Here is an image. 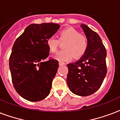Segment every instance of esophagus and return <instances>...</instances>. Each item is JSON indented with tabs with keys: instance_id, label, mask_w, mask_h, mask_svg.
<instances>
[{
	"instance_id": "34e87169",
	"label": "esophagus",
	"mask_w": 120,
	"mask_h": 120,
	"mask_svg": "<svg viewBox=\"0 0 120 120\" xmlns=\"http://www.w3.org/2000/svg\"><path fill=\"white\" fill-rule=\"evenodd\" d=\"M65 64V63L63 62H61V61H60L59 62V65H64Z\"/></svg>"
}]
</instances>
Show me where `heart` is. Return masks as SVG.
I'll return each instance as SVG.
<instances>
[{
  "label": "heart",
  "mask_w": 120,
  "mask_h": 120,
  "mask_svg": "<svg viewBox=\"0 0 120 120\" xmlns=\"http://www.w3.org/2000/svg\"><path fill=\"white\" fill-rule=\"evenodd\" d=\"M65 42L63 45L62 51L55 56V58L60 61H68L73 58H80L86 54L89 46L87 37L80 33L74 27H69L61 30L58 33V40L51 37L46 40V45L50 52L57 51L60 42Z\"/></svg>",
  "instance_id": "heart-1"
}]
</instances>
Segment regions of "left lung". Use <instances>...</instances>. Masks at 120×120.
I'll return each instance as SVG.
<instances>
[{
    "label": "left lung",
    "instance_id": "obj_1",
    "mask_svg": "<svg viewBox=\"0 0 120 120\" xmlns=\"http://www.w3.org/2000/svg\"><path fill=\"white\" fill-rule=\"evenodd\" d=\"M81 26L88 38V49L78 61L67 65V83L74 94L87 96L95 93L103 83L107 74V51L95 31L85 24Z\"/></svg>",
    "mask_w": 120,
    "mask_h": 120
}]
</instances>
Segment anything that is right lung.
Masks as SVG:
<instances>
[{
    "label": "right lung",
    "instance_id": "obj_1",
    "mask_svg": "<svg viewBox=\"0 0 120 120\" xmlns=\"http://www.w3.org/2000/svg\"><path fill=\"white\" fill-rule=\"evenodd\" d=\"M60 25L42 23L27 26L15 40L9 57L13 85L20 96L30 101H38L50 93L52 79L59 65L58 60L49 58L46 45Z\"/></svg>",
    "mask_w": 120,
    "mask_h": 120
}]
</instances>
